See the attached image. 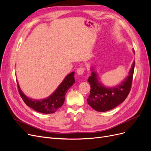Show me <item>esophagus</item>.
Instances as JSON below:
<instances>
[{
	"label": "esophagus",
	"mask_w": 151,
	"mask_h": 151,
	"mask_svg": "<svg viewBox=\"0 0 151 151\" xmlns=\"http://www.w3.org/2000/svg\"><path fill=\"white\" fill-rule=\"evenodd\" d=\"M85 70L86 69H85L84 67H79L78 68H77V73L78 74H79V75H81V74H83V73L84 72Z\"/></svg>",
	"instance_id": "obj_1"
}]
</instances>
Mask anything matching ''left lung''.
<instances>
[{
    "label": "left lung",
    "mask_w": 151,
    "mask_h": 151,
    "mask_svg": "<svg viewBox=\"0 0 151 151\" xmlns=\"http://www.w3.org/2000/svg\"><path fill=\"white\" fill-rule=\"evenodd\" d=\"M135 53V51H134ZM135 62L125 80L119 85L109 88L103 86L99 83L97 75L93 72L91 76L88 78L91 91L87 99L89 106L97 111L104 112L115 108L122 103L129 95L133 80Z\"/></svg>",
    "instance_id": "obj_1"
}]
</instances>
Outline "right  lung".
I'll use <instances>...</instances> for the list:
<instances>
[{"label": "right lung", "instance_id": "add662e5", "mask_svg": "<svg viewBox=\"0 0 151 151\" xmlns=\"http://www.w3.org/2000/svg\"><path fill=\"white\" fill-rule=\"evenodd\" d=\"M74 83V72H73L65 77L64 80L50 96L40 100L26 97L20 89L18 83L17 84L19 93L27 106L38 112L50 114L55 113L62 106L65 101L66 93Z\"/></svg>", "mask_w": 151, "mask_h": 151}]
</instances>
